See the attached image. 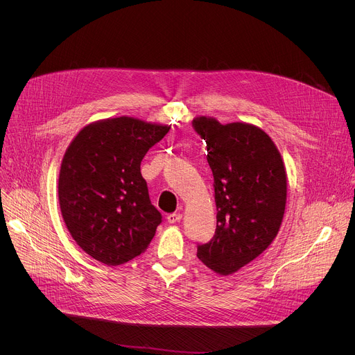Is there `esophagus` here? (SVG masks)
I'll return each mask as SVG.
<instances>
[{"label": "esophagus", "mask_w": 355, "mask_h": 355, "mask_svg": "<svg viewBox=\"0 0 355 355\" xmlns=\"http://www.w3.org/2000/svg\"><path fill=\"white\" fill-rule=\"evenodd\" d=\"M181 218H182V214L175 212V214H170V215L167 216V220H168L170 223H175V222H180Z\"/></svg>", "instance_id": "esophagus-1"}]
</instances>
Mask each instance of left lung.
Listing matches in <instances>:
<instances>
[{"label":"left lung","instance_id":"1","mask_svg":"<svg viewBox=\"0 0 355 355\" xmlns=\"http://www.w3.org/2000/svg\"><path fill=\"white\" fill-rule=\"evenodd\" d=\"M207 141L214 174L216 232L198 244V259L220 275L257 259L278 234L286 204V173L271 137L250 123L192 121Z\"/></svg>","mask_w":355,"mask_h":355}]
</instances>
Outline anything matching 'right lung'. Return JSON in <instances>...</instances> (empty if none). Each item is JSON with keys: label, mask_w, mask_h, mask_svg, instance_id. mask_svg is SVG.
Segmentation results:
<instances>
[{"label": "right lung", "mask_w": 355, "mask_h": 355, "mask_svg": "<svg viewBox=\"0 0 355 355\" xmlns=\"http://www.w3.org/2000/svg\"><path fill=\"white\" fill-rule=\"evenodd\" d=\"M170 126L121 116L87 125L70 143L59 202L76 243L96 261L121 266L140 256L162 214L151 205L140 163Z\"/></svg>", "instance_id": "right-lung-1"}]
</instances>
